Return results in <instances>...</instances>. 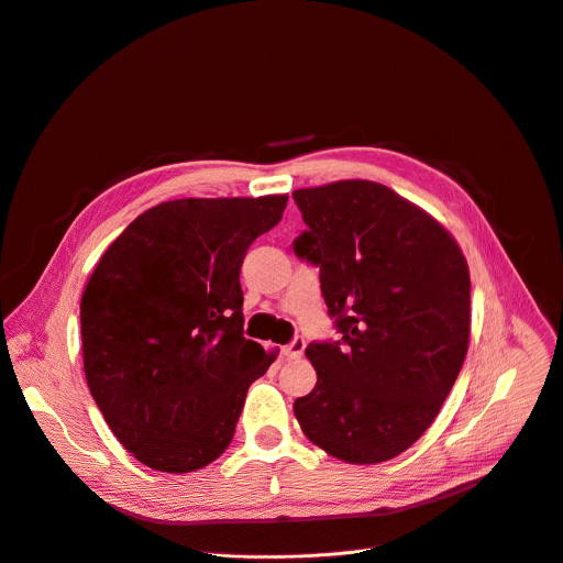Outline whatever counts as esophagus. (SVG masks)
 Returning <instances> with one entry per match:
<instances>
[{
  "instance_id": "esophagus-1",
  "label": "esophagus",
  "mask_w": 563,
  "mask_h": 563,
  "mask_svg": "<svg viewBox=\"0 0 563 563\" xmlns=\"http://www.w3.org/2000/svg\"><path fill=\"white\" fill-rule=\"evenodd\" d=\"M303 351H306L303 336H295V340H292L290 344H286V346H284V355H286L288 360H299V357L303 355Z\"/></svg>"
}]
</instances>
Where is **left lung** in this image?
Segmentation results:
<instances>
[{"label": "left lung", "mask_w": 563, "mask_h": 563, "mask_svg": "<svg viewBox=\"0 0 563 563\" xmlns=\"http://www.w3.org/2000/svg\"><path fill=\"white\" fill-rule=\"evenodd\" d=\"M340 332L312 342L317 384L295 399L306 437L336 460L379 464L410 448L451 393L471 334L468 264L443 227L390 188L346 179L292 192Z\"/></svg>", "instance_id": "left-lung-1"}]
</instances>
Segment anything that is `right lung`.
Here are the masks:
<instances>
[{"mask_svg":"<svg viewBox=\"0 0 563 563\" xmlns=\"http://www.w3.org/2000/svg\"><path fill=\"white\" fill-rule=\"evenodd\" d=\"M288 197L175 199L108 246L81 295L90 395L129 453L192 473L227 451L249 386L273 364L244 336L240 271Z\"/></svg>","mask_w":563,"mask_h":563,"instance_id":"add662e5","label":"right lung"}]
</instances>
